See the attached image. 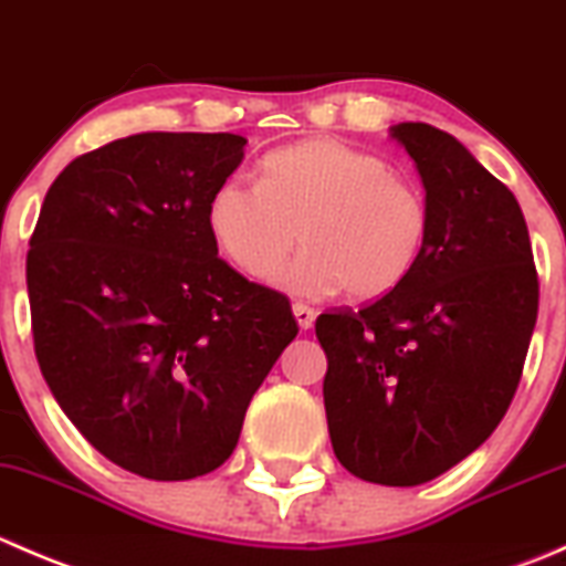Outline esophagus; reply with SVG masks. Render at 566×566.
Wrapping results in <instances>:
<instances>
[{
  "instance_id": "obj_1",
  "label": "esophagus",
  "mask_w": 566,
  "mask_h": 566,
  "mask_svg": "<svg viewBox=\"0 0 566 566\" xmlns=\"http://www.w3.org/2000/svg\"><path fill=\"white\" fill-rule=\"evenodd\" d=\"M293 315H295V319H298L301 331H310L312 325H315L317 312L312 310V306H306V304H293Z\"/></svg>"
}]
</instances>
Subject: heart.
<instances>
[{
    "mask_svg": "<svg viewBox=\"0 0 566 566\" xmlns=\"http://www.w3.org/2000/svg\"><path fill=\"white\" fill-rule=\"evenodd\" d=\"M208 232L249 276L271 273L298 235L304 249L273 273L279 290L323 298L345 287L350 298L373 301L419 265L430 208L380 156L306 139L268 153L260 182L224 177L208 199Z\"/></svg>",
    "mask_w": 566,
    "mask_h": 566,
    "instance_id": "obj_1",
    "label": "heart"
}]
</instances>
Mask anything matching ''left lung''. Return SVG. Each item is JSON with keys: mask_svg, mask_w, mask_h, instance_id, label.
I'll use <instances>...</instances> for the list:
<instances>
[{"mask_svg": "<svg viewBox=\"0 0 566 566\" xmlns=\"http://www.w3.org/2000/svg\"><path fill=\"white\" fill-rule=\"evenodd\" d=\"M427 193L419 265L364 310L319 315L325 419L364 482L416 488L482 447L504 419L534 334L539 282L515 193L447 130L391 125Z\"/></svg>", "mask_w": 566, "mask_h": 566, "instance_id": "1", "label": "left lung"}]
</instances>
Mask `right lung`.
<instances>
[{
    "instance_id": "add662e5",
    "label": "right lung",
    "mask_w": 566,
    "mask_h": 566,
    "mask_svg": "<svg viewBox=\"0 0 566 566\" xmlns=\"http://www.w3.org/2000/svg\"><path fill=\"white\" fill-rule=\"evenodd\" d=\"M238 134H147L51 182L27 254L35 356L76 430L156 482L216 471L298 334L290 301L219 260L208 199Z\"/></svg>"
}]
</instances>
